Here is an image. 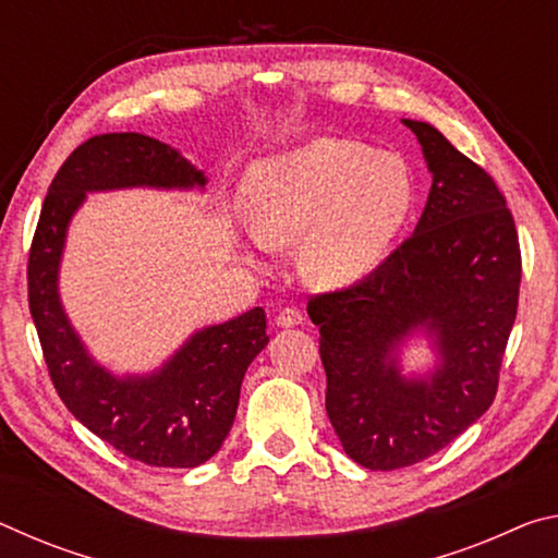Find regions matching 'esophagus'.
I'll use <instances>...</instances> for the list:
<instances>
[{
  "label": "esophagus",
  "instance_id": "obj_1",
  "mask_svg": "<svg viewBox=\"0 0 558 558\" xmlns=\"http://www.w3.org/2000/svg\"><path fill=\"white\" fill-rule=\"evenodd\" d=\"M302 313L300 310H295V307H282L280 313H278V317H276V325L278 327H298V325H302Z\"/></svg>",
  "mask_w": 558,
  "mask_h": 558
}]
</instances>
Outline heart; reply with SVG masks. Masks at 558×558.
Returning <instances> with one entry per match:
<instances>
[{
  "mask_svg": "<svg viewBox=\"0 0 558 558\" xmlns=\"http://www.w3.org/2000/svg\"><path fill=\"white\" fill-rule=\"evenodd\" d=\"M251 229L263 243L300 242V268L339 288L381 266L415 209L411 167L354 140L315 137L253 165L245 179Z\"/></svg>",
  "mask_w": 558,
  "mask_h": 558,
  "instance_id": "heart-1",
  "label": "heart"
}]
</instances>
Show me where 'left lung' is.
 <instances>
[{"label": "left lung", "instance_id": "8db88e82", "mask_svg": "<svg viewBox=\"0 0 558 558\" xmlns=\"http://www.w3.org/2000/svg\"><path fill=\"white\" fill-rule=\"evenodd\" d=\"M433 174L415 231L372 276L310 298L327 374V415L349 458L399 470L430 458L495 401L512 332L522 253L505 194L440 132L403 120ZM423 328L428 377H403L398 347Z\"/></svg>", "mask_w": 558, "mask_h": 558}]
</instances>
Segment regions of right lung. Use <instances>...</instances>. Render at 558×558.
Wrapping results in <instances>:
<instances>
[{"mask_svg": "<svg viewBox=\"0 0 558 558\" xmlns=\"http://www.w3.org/2000/svg\"><path fill=\"white\" fill-rule=\"evenodd\" d=\"M206 177L174 147L140 132H108L75 147L46 194L29 251V310L49 376L75 418L122 456L155 468H196L223 446L248 364L268 344L266 313L253 307L199 329L147 376H112L83 347L59 298L71 216L88 192L194 189Z\"/></svg>", "mask_w": 558, "mask_h": 558, "instance_id": "right-lung-1", "label": "right lung"}]
</instances>
